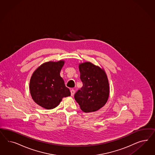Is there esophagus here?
I'll return each instance as SVG.
<instances>
[{"label": "esophagus", "mask_w": 155, "mask_h": 155, "mask_svg": "<svg viewBox=\"0 0 155 155\" xmlns=\"http://www.w3.org/2000/svg\"><path fill=\"white\" fill-rule=\"evenodd\" d=\"M71 96H73L74 94L75 93V90L74 89H71Z\"/></svg>", "instance_id": "1"}]
</instances>
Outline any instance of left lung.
Here are the masks:
<instances>
[{
	"mask_svg": "<svg viewBox=\"0 0 155 155\" xmlns=\"http://www.w3.org/2000/svg\"><path fill=\"white\" fill-rule=\"evenodd\" d=\"M80 78L83 86L74 98L84 113H91L102 108L108 100L110 89L106 72L90 62L79 65Z\"/></svg>",
	"mask_w": 155,
	"mask_h": 155,
	"instance_id": "1",
	"label": "left lung"
}]
</instances>
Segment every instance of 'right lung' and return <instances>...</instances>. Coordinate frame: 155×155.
Segmentation results:
<instances>
[{"instance_id":"right-lung-1","label":"right lung","mask_w":155,"mask_h":155,"mask_svg":"<svg viewBox=\"0 0 155 155\" xmlns=\"http://www.w3.org/2000/svg\"><path fill=\"white\" fill-rule=\"evenodd\" d=\"M64 63L63 60L45 62L36 69L31 78V97L35 103L45 109L56 107L62 99L71 95L60 74Z\"/></svg>"}]
</instances>
